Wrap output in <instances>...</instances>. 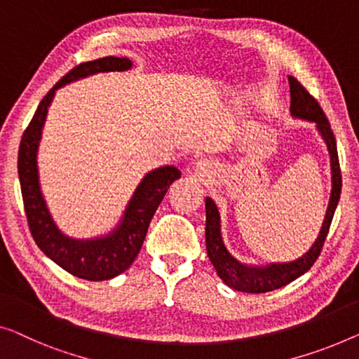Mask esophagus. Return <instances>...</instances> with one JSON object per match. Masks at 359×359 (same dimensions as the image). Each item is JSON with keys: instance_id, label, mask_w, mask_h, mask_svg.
I'll return each instance as SVG.
<instances>
[{"instance_id": "esophagus-1", "label": "esophagus", "mask_w": 359, "mask_h": 359, "mask_svg": "<svg viewBox=\"0 0 359 359\" xmlns=\"http://www.w3.org/2000/svg\"><path fill=\"white\" fill-rule=\"evenodd\" d=\"M194 170L198 177H210L212 172V164L210 161H198Z\"/></svg>"}]
</instances>
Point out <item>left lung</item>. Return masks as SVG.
Wrapping results in <instances>:
<instances>
[{
	"instance_id": "8db88e82",
	"label": "left lung",
	"mask_w": 359,
	"mask_h": 359,
	"mask_svg": "<svg viewBox=\"0 0 359 359\" xmlns=\"http://www.w3.org/2000/svg\"><path fill=\"white\" fill-rule=\"evenodd\" d=\"M290 83V112L297 119H303L316 124L318 132L327 145L330 154V170H332V190H330L329 206L325 211V217L320 227L316 242L303 256L290 263H271L266 266H248L240 263L229 253L224 245L221 233V214L211 198H206V250L210 261L216 269L217 276L221 277L227 287L237 292L245 293H266L277 290L287 283L298 279L304 272L311 269L320 255L323 245L327 237L330 224H332L334 212L339 205L341 194V172L339 163V153H337V142L332 128L325 117L324 111L306 88L298 82L295 77H288Z\"/></svg>"
}]
</instances>
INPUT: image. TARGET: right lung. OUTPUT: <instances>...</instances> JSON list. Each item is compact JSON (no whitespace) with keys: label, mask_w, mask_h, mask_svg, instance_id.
Wrapping results in <instances>:
<instances>
[{"label":"right lung","mask_w":359,"mask_h":359,"mask_svg":"<svg viewBox=\"0 0 359 359\" xmlns=\"http://www.w3.org/2000/svg\"><path fill=\"white\" fill-rule=\"evenodd\" d=\"M128 69H132V61L128 57L116 56L100 57L74 67L40 101L19 147V182L32 237L48 258L69 274L85 280H109L132 266L140 253L149 222L161 205L165 191L174 180L180 179V170L174 165H163L148 172L133 191L117 227L101 237L72 238L62 233L51 217L41 194L36 154L48 108L56 90L98 72H122Z\"/></svg>","instance_id":"add662e5"}]
</instances>
